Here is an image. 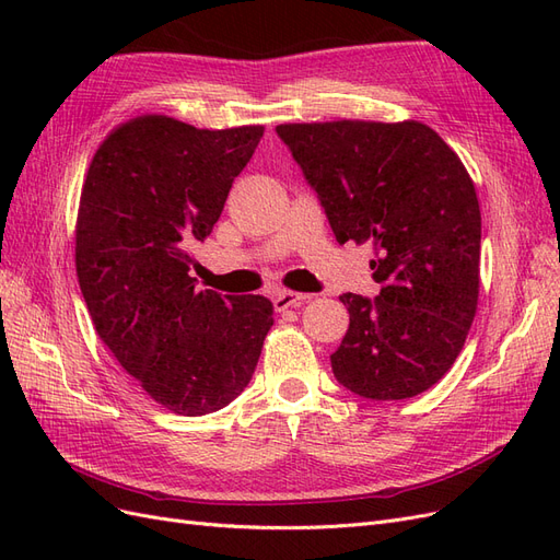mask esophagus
<instances>
[{
	"mask_svg": "<svg viewBox=\"0 0 560 560\" xmlns=\"http://www.w3.org/2000/svg\"><path fill=\"white\" fill-rule=\"evenodd\" d=\"M308 299H313V294H301V292L282 290V292H278V294L273 296V306H276V311H278V313H284L287 308H296V306H301V303H303V301H308Z\"/></svg>",
	"mask_w": 560,
	"mask_h": 560,
	"instance_id": "1",
	"label": "esophagus"
}]
</instances>
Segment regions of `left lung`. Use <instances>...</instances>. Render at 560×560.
I'll list each match as a JSON object with an SVG mask.
<instances>
[{
	"instance_id": "obj_1",
	"label": "left lung",
	"mask_w": 560,
	"mask_h": 560,
	"mask_svg": "<svg viewBox=\"0 0 560 560\" xmlns=\"http://www.w3.org/2000/svg\"><path fill=\"white\" fill-rule=\"evenodd\" d=\"M338 243L374 247L381 294H343L350 327L331 354L350 393L409 399L444 378L479 303L481 210L455 151L420 121L282 124Z\"/></svg>"
}]
</instances>
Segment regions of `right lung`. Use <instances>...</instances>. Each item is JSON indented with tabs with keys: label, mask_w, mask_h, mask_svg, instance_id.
<instances>
[{
	"label": "right lung",
	"mask_w": 560,
	"mask_h": 560,
	"mask_svg": "<svg viewBox=\"0 0 560 560\" xmlns=\"http://www.w3.org/2000/svg\"><path fill=\"white\" fill-rule=\"evenodd\" d=\"M264 126L208 130L144 114L97 147L77 214V278L97 336L177 416L222 409L247 387L273 303L196 292L206 241Z\"/></svg>",
	"instance_id": "add662e5"
}]
</instances>
